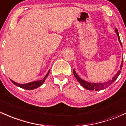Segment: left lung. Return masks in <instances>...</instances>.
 <instances>
[{
	"mask_svg": "<svg viewBox=\"0 0 126 126\" xmlns=\"http://www.w3.org/2000/svg\"><path fill=\"white\" fill-rule=\"evenodd\" d=\"M115 31L116 34H117L118 35V39L119 42H120L121 46H122V43H121V40H120L118 30L116 28H115ZM123 64V58H122V62H121V66H120V69L119 70V71L116 72L115 75L112 77V80H109V81H107L106 82H104V83H89V82L86 81L85 80L81 79L80 77L77 74L76 72H75L74 69H73V72H74V76H75V77L76 78L77 80L80 83V84L82 86L84 87V88L86 89L87 90H89V91H100V90L105 89L106 88H107V87L109 86L110 85H111V84H112V83H113V82L117 79V78L118 77L119 75H120V73H121V69H122Z\"/></svg>",
	"mask_w": 126,
	"mask_h": 126,
	"instance_id": "1",
	"label": "left lung"
}]
</instances>
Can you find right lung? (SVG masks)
<instances>
[{
  "label": "right lung",
  "mask_w": 126,
  "mask_h": 126,
  "mask_svg": "<svg viewBox=\"0 0 126 126\" xmlns=\"http://www.w3.org/2000/svg\"><path fill=\"white\" fill-rule=\"evenodd\" d=\"M49 72H50V69L49 70L48 72H47V74L45 76V77L43 78L42 80L30 82V83H26V84H19V83H16V82L14 81H13L12 80H11V81L13 82V84L16 85L17 86L21 87V88L24 89H26V90H33L34 89H36L37 88V87H39V86H40L44 83L45 81L46 80V79L47 77V76H48L49 74Z\"/></svg>",
  "instance_id": "add662e5"
}]
</instances>
